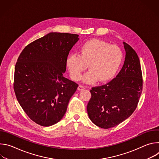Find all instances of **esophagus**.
<instances>
[{
  "mask_svg": "<svg viewBox=\"0 0 159 159\" xmlns=\"http://www.w3.org/2000/svg\"><path fill=\"white\" fill-rule=\"evenodd\" d=\"M77 89H78L79 90H83L85 89V87H84L83 85H79V87H78V88H77Z\"/></svg>",
  "mask_w": 159,
  "mask_h": 159,
  "instance_id": "34e87169",
  "label": "esophagus"
}]
</instances>
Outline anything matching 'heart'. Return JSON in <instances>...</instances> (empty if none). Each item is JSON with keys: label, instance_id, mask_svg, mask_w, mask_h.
Here are the masks:
<instances>
[{"label": "heart", "instance_id": "obj_1", "mask_svg": "<svg viewBox=\"0 0 159 159\" xmlns=\"http://www.w3.org/2000/svg\"><path fill=\"white\" fill-rule=\"evenodd\" d=\"M123 60V52L117 45L110 44L101 39H91L81 45L79 55H68L66 66L74 80L80 79L88 66L90 70L84 75V82L93 84L98 80L104 83L115 77Z\"/></svg>", "mask_w": 159, "mask_h": 159}]
</instances>
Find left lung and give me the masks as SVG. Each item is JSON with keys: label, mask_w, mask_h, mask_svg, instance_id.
<instances>
[{"label": "left lung", "mask_w": 159, "mask_h": 159, "mask_svg": "<svg viewBox=\"0 0 159 159\" xmlns=\"http://www.w3.org/2000/svg\"><path fill=\"white\" fill-rule=\"evenodd\" d=\"M123 44L125 60L116 78L90 90L88 116L96 126L104 129L116 126L129 118L137 108L142 91L139 58L129 44L125 42Z\"/></svg>", "instance_id": "8db88e82"}]
</instances>
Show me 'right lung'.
<instances>
[{"label":"right lung","mask_w":159,"mask_h":159,"mask_svg":"<svg viewBox=\"0 0 159 159\" xmlns=\"http://www.w3.org/2000/svg\"><path fill=\"white\" fill-rule=\"evenodd\" d=\"M79 35L50 33L31 43L15 66L14 89L29 118L43 126L60 121L78 84L65 78L66 59Z\"/></svg>","instance_id":"right-lung-1"}]
</instances>
